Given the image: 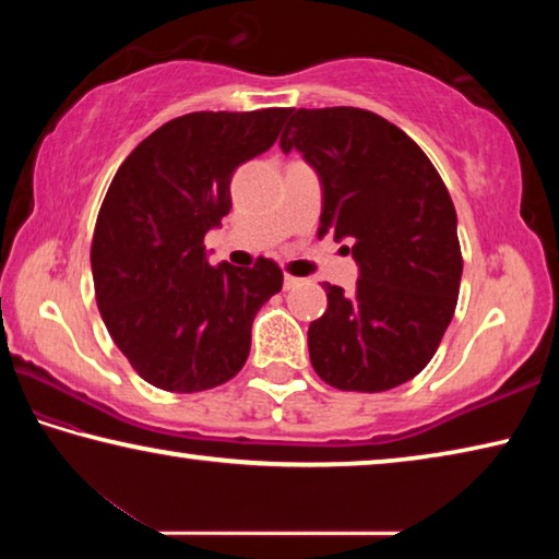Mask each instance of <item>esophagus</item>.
I'll list each match as a JSON object with an SVG mask.
<instances>
[{
  "label": "esophagus",
  "instance_id": "1",
  "mask_svg": "<svg viewBox=\"0 0 559 559\" xmlns=\"http://www.w3.org/2000/svg\"><path fill=\"white\" fill-rule=\"evenodd\" d=\"M300 283H302V278L290 276V273H286V278H283V286H286V290H290V288H298Z\"/></svg>",
  "mask_w": 559,
  "mask_h": 559
}]
</instances>
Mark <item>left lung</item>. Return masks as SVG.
Instances as JSON below:
<instances>
[{
  "label": "left lung",
  "instance_id": "8db88e82",
  "mask_svg": "<svg viewBox=\"0 0 559 559\" xmlns=\"http://www.w3.org/2000/svg\"><path fill=\"white\" fill-rule=\"evenodd\" d=\"M281 147H296L323 185L318 236L353 239L359 266L353 296L325 283L328 310L308 328L313 370L343 392L409 382L459 300L463 259L447 185L404 130L362 108L293 110Z\"/></svg>",
  "mask_w": 559,
  "mask_h": 559
}]
</instances>
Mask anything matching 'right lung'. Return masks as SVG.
<instances>
[{
  "instance_id": "add662e5",
  "label": "right lung",
  "mask_w": 559,
  "mask_h": 559,
  "mask_svg": "<svg viewBox=\"0 0 559 559\" xmlns=\"http://www.w3.org/2000/svg\"><path fill=\"white\" fill-rule=\"evenodd\" d=\"M288 108L200 110L147 135L118 167L91 243L112 343L157 390L229 382L249 357L259 308L283 286L276 261L210 266L204 234L231 210V175L276 143Z\"/></svg>"
}]
</instances>
